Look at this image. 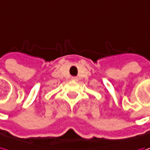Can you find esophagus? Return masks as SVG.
Here are the masks:
<instances>
[{
    "label": "esophagus",
    "instance_id": "esophagus-1",
    "mask_svg": "<svg viewBox=\"0 0 150 150\" xmlns=\"http://www.w3.org/2000/svg\"><path fill=\"white\" fill-rule=\"evenodd\" d=\"M72 80H73V81H76V80H77V78H76V77H73V78H72Z\"/></svg>",
    "mask_w": 150,
    "mask_h": 150
}]
</instances>
